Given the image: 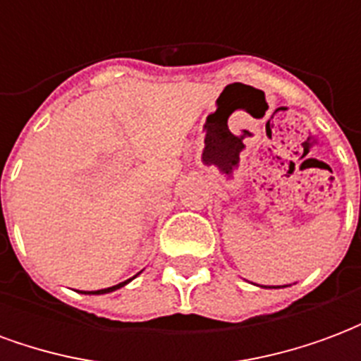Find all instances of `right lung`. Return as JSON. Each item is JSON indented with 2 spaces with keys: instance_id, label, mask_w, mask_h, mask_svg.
<instances>
[{
  "instance_id": "add662e5",
  "label": "right lung",
  "mask_w": 361,
  "mask_h": 361,
  "mask_svg": "<svg viewBox=\"0 0 361 361\" xmlns=\"http://www.w3.org/2000/svg\"><path fill=\"white\" fill-rule=\"evenodd\" d=\"M127 282H129V280H127ZM127 282H121V284H118V286L106 288V290H98V292H87V294H106V292H111V290H118V288H121L123 284H127Z\"/></svg>"
}]
</instances>
